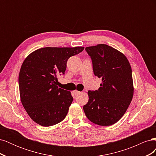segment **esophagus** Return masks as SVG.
I'll use <instances>...</instances> for the list:
<instances>
[{
    "label": "esophagus",
    "mask_w": 156,
    "mask_h": 156,
    "mask_svg": "<svg viewBox=\"0 0 156 156\" xmlns=\"http://www.w3.org/2000/svg\"><path fill=\"white\" fill-rule=\"evenodd\" d=\"M73 93H74L75 95H77V94H79L81 93V92L77 91V90H74V91H73Z\"/></svg>",
    "instance_id": "34e87169"
}]
</instances>
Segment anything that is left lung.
<instances>
[{
    "label": "left lung",
    "instance_id": "1",
    "mask_svg": "<svg viewBox=\"0 0 156 156\" xmlns=\"http://www.w3.org/2000/svg\"><path fill=\"white\" fill-rule=\"evenodd\" d=\"M94 74L101 79L98 90H88L84 113L93 123L108 126L122 117L133 96L132 71L128 60L120 51L105 44L88 47Z\"/></svg>",
    "mask_w": 156,
    "mask_h": 156
}]
</instances>
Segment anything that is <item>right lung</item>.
<instances>
[{
  "mask_svg": "<svg viewBox=\"0 0 156 156\" xmlns=\"http://www.w3.org/2000/svg\"><path fill=\"white\" fill-rule=\"evenodd\" d=\"M83 47L44 48L30 54L19 75L21 101L36 123L48 127L62 121L73 98L70 92L58 88V75H64L69 57Z\"/></svg>",
  "mask_w": 156,
  "mask_h": 156,
  "instance_id": "add662e5",
  "label": "right lung"
}]
</instances>
